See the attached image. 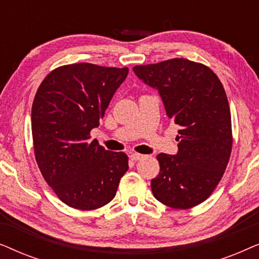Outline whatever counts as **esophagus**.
Returning a JSON list of instances; mask_svg holds the SVG:
<instances>
[{"mask_svg": "<svg viewBox=\"0 0 259 259\" xmlns=\"http://www.w3.org/2000/svg\"><path fill=\"white\" fill-rule=\"evenodd\" d=\"M131 157V159H132V160H134V161H137V160H140V159H143L145 155L144 154H139V153H132L130 155Z\"/></svg>", "mask_w": 259, "mask_h": 259, "instance_id": "obj_1", "label": "esophagus"}]
</instances>
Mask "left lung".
Instances as JSON below:
<instances>
[{"mask_svg":"<svg viewBox=\"0 0 259 259\" xmlns=\"http://www.w3.org/2000/svg\"><path fill=\"white\" fill-rule=\"evenodd\" d=\"M158 90L166 114L180 126L178 153H160V172L151 180L155 199L172 208L206 200L221 182L232 150L231 113L218 76L203 63L171 59L133 67Z\"/></svg>","mask_w":259,"mask_h":259,"instance_id":"left-lung-1","label":"left lung"}]
</instances>
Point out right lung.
Returning a JSON list of instances; mask_svg holds the SVG:
<instances>
[{"instance_id":"right-lung-1","label":"right lung","mask_w":259,"mask_h":259,"mask_svg":"<svg viewBox=\"0 0 259 259\" xmlns=\"http://www.w3.org/2000/svg\"><path fill=\"white\" fill-rule=\"evenodd\" d=\"M127 74V67L66 65L52 70L35 94V159L48 185L70 207L88 211L108 204L128 169L123 152L90 140Z\"/></svg>"}]
</instances>
